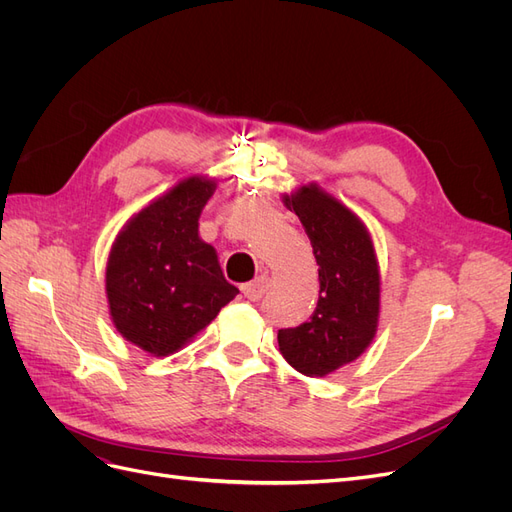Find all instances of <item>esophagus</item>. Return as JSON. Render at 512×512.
Masks as SVG:
<instances>
[{"label": "esophagus", "instance_id": "esophagus-1", "mask_svg": "<svg viewBox=\"0 0 512 512\" xmlns=\"http://www.w3.org/2000/svg\"><path fill=\"white\" fill-rule=\"evenodd\" d=\"M267 288H269V277H267V275H260V277H256V280L243 284V286H241V292H243L245 299L258 301V299L262 297V294L267 292Z\"/></svg>", "mask_w": 512, "mask_h": 512}]
</instances>
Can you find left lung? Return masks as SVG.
I'll return each instance as SVG.
<instances>
[{
    "label": "left lung",
    "instance_id": "1",
    "mask_svg": "<svg viewBox=\"0 0 512 512\" xmlns=\"http://www.w3.org/2000/svg\"><path fill=\"white\" fill-rule=\"evenodd\" d=\"M299 215L318 262L314 314L277 331L284 359L305 376H327L369 346L378 327L380 275L374 245L356 215L316 185L286 196Z\"/></svg>",
    "mask_w": 512,
    "mask_h": 512
}]
</instances>
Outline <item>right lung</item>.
I'll use <instances>...</instances> for the list:
<instances>
[{
  "instance_id": "add662e5",
  "label": "right lung",
  "mask_w": 512,
  "mask_h": 512,
  "mask_svg": "<svg viewBox=\"0 0 512 512\" xmlns=\"http://www.w3.org/2000/svg\"><path fill=\"white\" fill-rule=\"evenodd\" d=\"M215 183L190 177L145 207L119 232L108 256L106 294L117 331L166 356L218 316L239 290L200 241L198 218Z\"/></svg>"
}]
</instances>
